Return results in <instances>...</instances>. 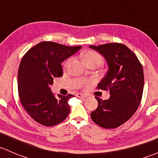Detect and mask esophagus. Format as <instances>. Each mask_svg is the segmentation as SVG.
<instances>
[{
  "label": "esophagus",
  "instance_id": "1",
  "mask_svg": "<svg viewBox=\"0 0 158 158\" xmlns=\"http://www.w3.org/2000/svg\"><path fill=\"white\" fill-rule=\"evenodd\" d=\"M76 97L78 98H85L86 97V96L84 94H82V93H77L76 94Z\"/></svg>",
  "mask_w": 158,
  "mask_h": 158
}]
</instances>
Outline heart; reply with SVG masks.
I'll return each mask as SVG.
<instances>
[{
  "label": "heart",
  "instance_id": "obj_1",
  "mask_svg": "<svg viewBox=\"0 0 158 158\" xmlns=\"http://www.w3.org/2000/svg\"><path fill=\"white\" fill-rule=\"evenodd\" d=\"M82 59L84 64L91 62H96L98 64H102V62H103V59H102V57L99 53L95 51H91V50L84 52L82 56ZM69 61H67L65 65H67Z\"/></svg>",
  "mask_w": 158,
  "mask_h": 158
}]
</instances>
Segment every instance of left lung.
Segmentation results:
<instances>
[{
  "label": "left lung",
  "mask_w": 158,
  "mask_h": 158,
  "mask_svg": "<svg viewBox=\"0 0 158 158\" xmlns=\"http://www.w3.org/2000/svg\"><path fill=\"white\" fill-rule=\"evenodd\" d=\"M106 60L109 70L98 84V89L110 90L108 99L95 97L98 106L91 113L93 121L101 127L113 129L127 121L135 113L143 95V67L136 55L126 45L108 43L89 45Z\"/></svg>",
  "instance_id": "1"
}]
</instances>
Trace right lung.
Here are the masks:
<instances>
[{
    "label": "right lung",
    "mask_w": 158,
    "mask_h": 158,
    "mask_svg": "<svg viewBox=\"0 0 158 158\" xmlns=\"http://www.w3.org/2000/svg\"><path fill=\"white\" fill-rule=\"evenodd\" d=\"M81 48L42 42L23 56L18 69V94L24 110L37 123L55 126L68 116V101L74 96L59 94L56 98L50 86L55 78L63 75L61 63Z\"/></svg>",
    "instance_id": "add662e5"
}]
</instances>
